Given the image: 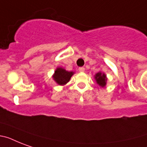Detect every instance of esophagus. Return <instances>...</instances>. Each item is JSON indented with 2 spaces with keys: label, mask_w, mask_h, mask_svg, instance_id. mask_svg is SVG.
<instances>
[{
  "label": "esophagus",
  "mask_w": 147,
  "mask_h": 147,
  "mask_svg": "<svg viewBox=\"0 0 147 147\" xmlns=\"http://www.w3.org/2000/svg\"><path fill=\"white\" fill-rule=\"evenodd\" d=\"M78 71H80V72H84L85 71V69L84 67H80L79 69H78Z\"/></svg>",
  "instance_id": "esophagus-1"
}]
</instances>
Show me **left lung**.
<instances>
[{"label": "left lung", "mask_w": 147, "mask_h": 147, "mask_svg": "<svg viewBox=\"0 0 147 147\" xmlns=\"http://www.w3.org/2000/svg\"><path fill=\"white\" fill-rule=\"evenodd\" d=\"M94 79L96 81L97 84H98L100 87L105 88L107 85V76L105 75L102 71H98V73L94 75Z\"/></svg>", "instance_id": "left-lung-1"}]
</instances>
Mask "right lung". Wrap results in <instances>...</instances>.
<instances>
[{"label": "right lung", "instance_id": "right-lung-1", "mask_svg": "<svg viewBox=\"0 0 147 147\" xmlns=\"http://www.w3.org/2000/svg\"><path fill=\"white\" fill-rule=\"evenodd\" d=\"M74 74L75 71H69L62 67H57L53 75V78L58 85L63 86L69 82Z\"/></svg>", "mask_w": 147, "mask_h": 147}]
</instances>
